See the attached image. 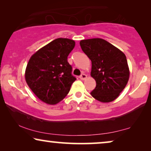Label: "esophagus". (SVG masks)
Returning a JSON list of instances; mask_svg holds the SVG:
<instances>
[{"instance_id": "esophagus-1", "label": "esophagus", "mask_w": 151, "mask_h": 151, "mask_svg": "<svg viewBox=\"0 0 151 151\" xmlns=\"http://www.w3.org/2000/svg\"><path fill=\"white\" fill-rule=\"evenodd\" d=\"M86 77H87V76H86V74H84V73H82V74H81V76H80V80H85V79H86Z\"/></svg>"}]
</instances>
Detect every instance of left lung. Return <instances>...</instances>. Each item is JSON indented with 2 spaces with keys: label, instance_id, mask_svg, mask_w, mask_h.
Segmentation results:
<instances>
[{
  "label": "left lung",
  "instance_id": "8db88e82",
  "mask_svg": "<svg viewBox=\"0 0 151 151\" xmlns=\"http://www.w3.org/2000/svg\"><path fill=\"white\" fill-rule=\"evenodd\" d=\"M80 45L91 60V76L96 82L91 95L101 102L115 100L129 79L130 71L125 54L102 38L82 40Z\"/></svg>",
  "mask_w": 151,
  "mask_h": 151
}]
</instances>
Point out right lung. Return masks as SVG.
<instances>
[{
  "instance_id": "add662e5",
  "label": "right lung",
  "mask_w": 151,
  "mask_h": 151,
  "mask_svg": "<svg viewBox=\"0 0 151 151\" xmlns=\"http://www.w3.org/2000/svg\"><path fill=\"white\" fill-rule=\"evenodd\" d=\"M75 41L57 38L34 53L25 69L27 84L43 102L54 105L69 93L76 78L67 57L75 47Z\"/></svg>"
}]
</instances>
